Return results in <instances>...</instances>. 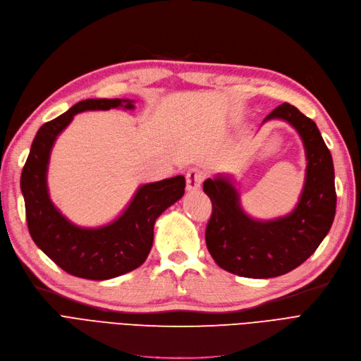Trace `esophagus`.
Listing matches in <instances>:
<instances>
[{
    "instance_id": "34e87169",
    "label": "esophagus",
    "mask_w": 361,
    "mask_h": 361,
    "mask_svg": "<svg viewBox=\"0 0 361 361\" xmlns=\"http://www.w3.org/2000/svg\"><path fill=\"white\" fill-rule=\"evenodd\" d=\"M186 190L188 191H195L202 186V182L204 179V175L202 170L198 169H191L186 171Z\"/></svg>"
}]
</instances>
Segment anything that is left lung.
Returning <instances> with one entry per match:
<instances>
[{
  "instance_id": "8db88e82",
  "label": "left lung",
  "mask_w": 361,
  "mask_h": 361,
  "mask_svg": "<svg viewBox=\"0 0 361 361\" xmlns=\"http://www.w3.org/2000/svg\"><path fill=\"white\" fill-rule=\"evenodd\" d=\"M283 119L297 130L306 151V182L299 204L287 216L257 221L247 216L231 179L216 176L203 183L212 202L206 245L215 263L234 275L266 279L285 275L312 255L336 214L334 169L317 123L283 103L263 122Z\"/></svg>"
}]
</instances>
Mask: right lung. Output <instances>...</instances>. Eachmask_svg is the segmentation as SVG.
Instances as JSON below:
<instances>
[{"label": "right lung", "instance_id": "add662e5", "mask_svg": "<svg viewBox=\"0 0 361 361\" xmlns=\"http://www.w3.org/2000/svg\"><path fill=\"white\" fill-rule=\"evenodd\" d=\"M121 106L134 109L131 100L91 98L43 123L22 170L20 190L32 240L56 266L83 279H111L142 266L151 252L157 218L185 192L183 176L146 183L135 192L126 212L109 226L98 228L74 226L54 206L49 198L46 175L58 134L80 111Z\"/></svg>", "mask_w": 361, "mask_h": 361}]
</instances>
